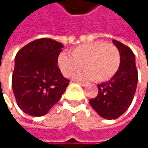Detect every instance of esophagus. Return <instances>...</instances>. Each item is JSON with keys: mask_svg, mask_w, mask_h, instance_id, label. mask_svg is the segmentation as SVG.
<instances>
[{"mask_svg": "<svg viewBox=\"0 0 148 148\" xmlns=\"http://www.w3.org/2000/svg\"><path fill=\"white\" fill-rule=\"evenodd\" d=\"M79 84L81 86H87V84H86V83H81V82H79Z\"/></svg>", "mask_w": 148, "mask_h": 148, "instance_id": "obj_1", "label": "esophagus"}]
</instances>
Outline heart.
<instances>
[{
    "instance_id": "1",
    "label": "heart",
    "mask_w": 148,
    "mask_h": 148,
    "mask_svg": "<svg viewBox=\"0 0 148 148\" xmlns=\"http://www.w3.org/2000/svg\"><path fill=\"white\" fill-rule=\"evenodd\" d=\"M58 67L65 77L78 72L83 65L84 73L76 76L78 79H92L103 82L117 73L121 64V55L114 45L97 41L81 45L72 50L71 56L61 53Z\"/></svg>"
}]
</instances>
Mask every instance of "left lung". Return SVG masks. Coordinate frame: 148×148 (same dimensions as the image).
Listing matches in <instances>:
<instances>
[{
	"label": "left lung",
	"instance_id": "1",
	"mask_svg": "<svg viewBox=\"0 0 148 148\" xmlns=\"http://www.w3.org/2000/svg\"><path fill=\"white\" fill-rule=\"evenodd\" d=\"M121 55L117 73L110 80L98 85L99 94L89 101L91 106L104 119H116L133 101L138 82V72L133 51L119 41L112 40Z\"/></svg>",
	"mask_w": 148,
	"mask_h": 148
}]
</instances>
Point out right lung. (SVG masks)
Masks as SVG:
<instances>
[{"mask_svg":"<svg viewBox=\"0 0 148 148\" xmlns=\"http://www.w3.org/2000/svg\"><path fill=\"white\" fill-rule=\"evenodd\" d=\"M62 44L49 38L34 40L15 56L12 86L21 110L31 116H42L62 98L69 80L57 67Z\"/></svg>","mask_w":148,"mask_h":148,"instance_id":"1","label":"right lung"}]
</instances>
